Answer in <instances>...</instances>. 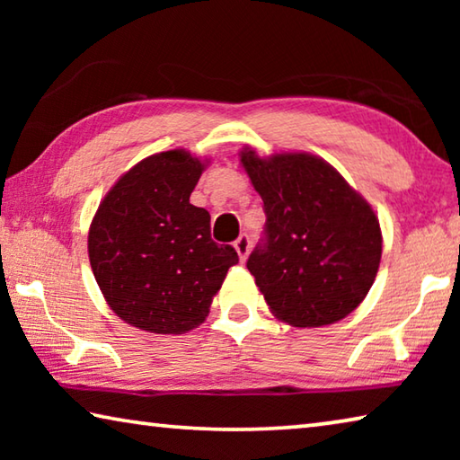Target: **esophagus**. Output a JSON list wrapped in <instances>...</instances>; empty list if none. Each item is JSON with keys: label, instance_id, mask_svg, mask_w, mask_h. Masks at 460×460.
Wrapping results in <instances>:
<instances>
[{"label": "esophagus", "instance_id": "34e87169", "mask_svg": "<svg viewBox=\"0 0 460 460\" xmlns=\"http://www.w3.org/2000/svg\"><path fill=\"white\" fill-rule=\"evenodd\" d=\"M235 252L239 253V260L241 261H245V258H247V253H249V247H252V239H249V235L247 233H241V235L235 239Z\"/></svg>", "mask_w": 460, "mask_h": 460}]
</instances>
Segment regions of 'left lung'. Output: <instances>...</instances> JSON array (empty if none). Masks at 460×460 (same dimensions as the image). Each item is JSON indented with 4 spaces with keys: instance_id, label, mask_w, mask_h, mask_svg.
Returning a JSON list of instances; mask_svg holds the SVG:
<instances>
[{
    "instance_id": "8db88e82",
    "label": "left lung",
    "mask_w": 460,
    "mask_h": 460,
    "mask_svg": "<svg viewBox=\"0 0 460 460\" xmlns=\"http://www.w3.org/2000/svg\"><path fill=\"white\" fill-rule=\"evenodd\" d=\"M241 162L266 213L247 270L271 313L292 326L332 324L353 313L381 260L379 221L367 200L316 155L263 160L245 150Z\"/></svg>"
}]
</instances>
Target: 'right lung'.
Masks as SVG:
<instances>
[{
    "instance_id": "right-lung-1",
    "label": "right lung",
    "mask_w": 460,
    "mask_h": 460,
    "mask_svg": "<svg viewBox=\"0 0 460 460\" xmlns=\"http://www.w3.org/2000/svg\"><path fill=\"white\" fill-rule=\"evenodd\" d=\"M202 170L189 152L154 154L115 182L91 223L89 260L101 292L142 331L199 326L239 263L235 249L211 239V215L190 205Z\"/></svg>"
}]
</instances>
